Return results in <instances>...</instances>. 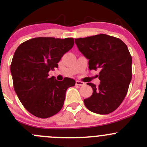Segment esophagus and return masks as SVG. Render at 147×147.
Instances as JSON below:
<instances>
[{
	"label": "esophagus",
	"mask_w": 147,
	"mask_h": 147,
	"mask_svg": "<svg viewBox=\"0 0 147 147\" xmlns=\"http://www.w3.org/2000/svg\"><path fill=\"white\" fill-rule=\"evenodd\" d=\"M76 84H77V85H79V86H84V82H82V81L77 80L76 81Z\"/></svg>",
	"instance_id": "1"
}]
</instances>
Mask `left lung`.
<instances>
[{"label": "left lung", "instance_id": "left-lung-1", "mask_svg": "<svg viewBox=\"0 0 147 147\" xmlns=\"http://www.w3.org/2000/svg\"><path fill=\"white\" fill-rule=\"evenodd\" d=\"M83 55L89 60V69H99L98 87L90 82L92 96L84 100L91 112L107 115L119 107L127 95L131 80L132 59L122 40L105 34L75 39Z\"/></svg>", "mask_w": 147, "mask_h": 147}]
</instances>
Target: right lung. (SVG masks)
<instances>
[{
  "instance_id": "add662e5",
  "label": "right lung",
  "mask_w": 147,
  "mask_h": 147,
  "mask_svg": "<svg viewBox=\"0 0 147 147\" xmlns=\"http://www.w3.org/2000/svg\"><path fill=\"white\" fill-rule=\"evenodd\" d=\"M74 45L72 38L39 37L18 47L10 65L13 87L24 107L34 116L48 118L60 112L67 88L75 81L65 78L62 82L48 72L58 67L65 53Z\"/></svg>"
}]
</instances>
